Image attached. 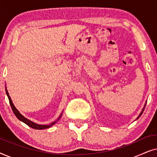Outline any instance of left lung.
<instances>
[{"mask_svg": "<svg viewBox=\"0 0 157 157\" xmlns=\"http://www.w3.org/2000/svg\"><path fill=\"white\" fill-rule=\"evenodd\" d=\"M146 104H147V101H146V103H145V104H144V108L142 109V110H141V113H139V117H137L136 118V119H139V117H141V114H142V113H143V111H144V109H145V106H146Z\"/></svg>", "mask_w": 157, "mask_h": 157, "instance_id": "8db88e82", "label": "left lung"}]
</instances>
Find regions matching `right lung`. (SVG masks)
<instances>
[{"label": "right lung", "mask_w": 157, "mask_h": 157, "mask_svg": "<svg viewBox=\"0 0 157 157\" xmlns=\"http://www.w3.org/2000/svg\"><path fill=\"white\" fill-rule=\"evenodd\" d=\"M6 94H7V96H8V100H9L10 106H11L12 110H13V111L14 114L16 115V117L18 118V119L20 120V121H23V123H25V124H27V125L29 126H30V127H31V128H35V129H40V130H41V129H46V128H48L51 127V126H52L53 125H54L56 123H57V122L59 121V119H61V117H62V114H63V112H62L61 114H60L59 117L57 119L56 121H53V122H52V123H51V124H46V125H42V124H36V123H34L33 121H31V120L28 119L27 118H25V117H23V116L21 114L20 112H19L18 109H17L16 107H15L14 104H13V101H12L11 98H10V97L9 94H8V92L7 91V89H6Z\"/></svg>", "instance_id": "obj_1"}]
</instances>
